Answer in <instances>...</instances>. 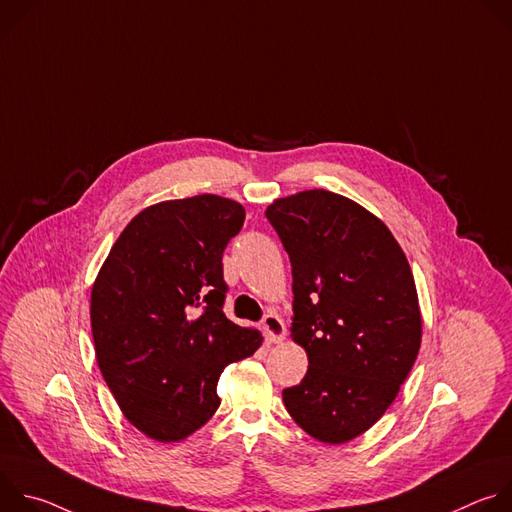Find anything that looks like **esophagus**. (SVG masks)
<instances>
[{"mask_svg": "<svg viewBox=\"0 0 512 512\" xmlns=\"http://www.w3.org/2000/svg\"><path fill=\"white\" fill-rule=\"evenodd\" d=\"M263 330H265V336L269 338V342L279 344L285 338V324L277 314L269 312L263 316Z\"/></svg>", "mask_w": 512, "mask_h": 512, "instance_id": "obj_1", "label": "esophagus"}]
</instances>
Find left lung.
<instances>
[{"mask_svg":"<svg viewBox=\"0 0 512 512\" xmlns=\"http://www.w3.org/2000/svg\"><path fill=\"white\" fill-rule=\"evenodd\" d=\"M265 216L289 255L291 338L310 362L283 389L285 409L314 440L346 444L385 415L417 358L411 267L381 218L346 196L304 190Z\"/></svg>","mask_w":512,"mask_h":512,"instance_id":"1","label":"left lung"}]
</instances>
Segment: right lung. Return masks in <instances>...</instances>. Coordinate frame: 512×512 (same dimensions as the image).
I'll list each match as a JSON object with an SVG mask.
<instances>
[{"instance_id":"right-lung-1","label":"right lung","mask_w":512,"mask_h":512,"mask_svg":"<svg viewBox=\"0 0 512 512\" xmlns=\"http://www.w3.org/2000/svg\"><path fill=\"white\" fill-rule=\"evenodd\" d=\"M245 208L216 194L141 210L111 247L91 291L99 369L123 415L158 442H180L221 405L227 364L263 342L225 312L223 253Z\"/></svg>"}]
</instances>
